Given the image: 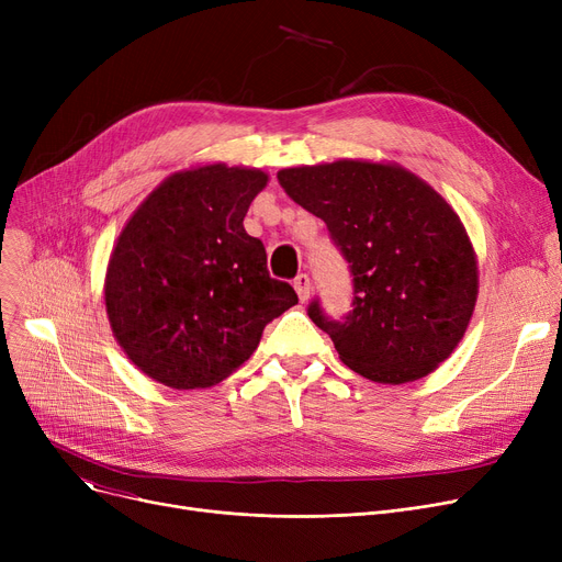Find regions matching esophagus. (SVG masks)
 Here are the masks:
<instances>
[{
    "label": "esophagus",
    "instance_id": "obj_1",
    "mask_svg": "<svg viewBox=\"0 0 562 562\" xmlns=\"http://www.w3.org/2000/svg\"><path fill=\"white\" fill-rule=\"evenodd\" d=\"M293 289H296L299 299L305 303V301L310 299V289H312V280H310V276H307V273L296 276V280H293Z\"/></svg>",
    "mask_w": 562,
    "mask_h": 562
}]
</instances>
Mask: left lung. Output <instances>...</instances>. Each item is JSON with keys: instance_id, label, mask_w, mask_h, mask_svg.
Masks as SVG:
<instances>
[{"instance_id": "left-lung-1", "label": "left lung", "mask_w": 562, "mask_h": 562, "mask_svg": "<svg viewBox=\"0 0 562 562\" xmlns=\"http://www.w3.org/2000/svg\"><path fill=\"white\" fill-rule=\"evenodd\" d=\"M278 182L348 261L352 310L333 318L318 299L307 307L341 362L385 385L445 362L479 293L474 248L447 200L401 166L350 159L284 168Z\"/></svg>"}]
</instances>
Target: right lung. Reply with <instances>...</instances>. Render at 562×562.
<instances>
[{
	"instance_id": "add662e5",
	"label": "right lung",
	"mask_w": 562,
	"mask_h": 562,
	"mask_svg": "<svg viewBox=\"0 0 562 562\" xmlns=\"http://www.w3.org/2000/svg\"><path fill=\"white\" fill-rule=\"evenodd\" d=\"M266 182L261 170L225 164L175 172L117 236L104 282L113 335L143 373L172 390L227 378L299 303L244 229Z\"/></svg>"
}]
</instances>
